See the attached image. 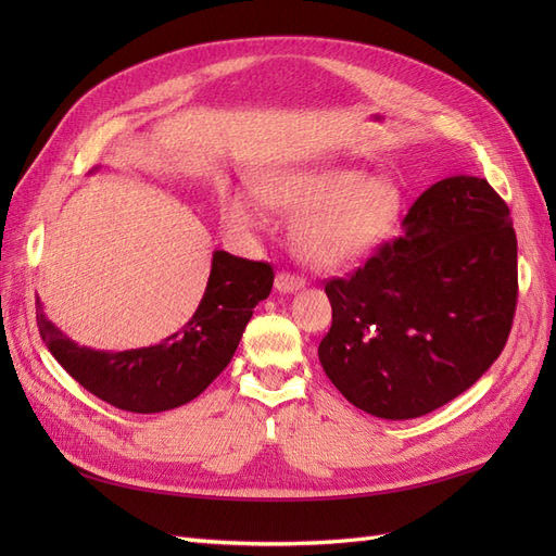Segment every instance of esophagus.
<instances>
[{"instance_id": "esophagus-1", "label": "esophagus", "mask_w": 556, "mask_h": 556, "mask_svg": "<svg viewBox=\"0 0 556 556\" xmlns=\"http://www.w3.org/2000/svg\"><path fill=\"white\" fill-rule=\"evenodd\" d=\"M306 285V280L296 276V274H290V271H278L276 276V290L280 294H290V292H296Z\"/></svg>"}]
</instances>
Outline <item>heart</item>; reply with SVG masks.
Segmentation results:
<instances>
[{"instance_id": "obj_1", "label": "heart", "mask_w": 556, "mask_h": 556, "mask_svg": "<svg viewBox=\"0 0 556 556\" xmlns=\"http://www.w3.org/2000/svg\"><path fill=\"white\" fill-rule=\"evenodd\" d=\"M262 197L268 206L294 215L296 255L325 271L374 255L394 237L403 213V190L394 178L333 164L266 176ZM264 201L250 190L229 192L223 201L227 229L241 239L264 229Z\"/></svg>"}]
</instances>
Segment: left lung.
<instances>
[{
  "instance_id": "obj_1",
  "label": "left lung",
  "mask_w": 556,
  "mask_h": 556,
  "mask_svg": "<svg viewBox=\"0 0 556 556\" xmlns=\"http://www.w3.org/2000/svg\"><path fill=\"white\" fill-rule=\"evenodd\" d=\"M319 364L352 406L413 419L466 392L506 348L517 308V237L490 182L439 180L403 233L325 285Z\"/></svg>"
}]
</instances>
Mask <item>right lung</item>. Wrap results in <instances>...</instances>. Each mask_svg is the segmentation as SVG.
Wrapping results in <instances>:
<instances>
[{
    "label": "right lung",
    "mask_w": 556,
    "mask_h": 556,
    "mask_svg": "<svg viewBox=\"0 0 556 556\" xmlns=\"http://www.w3.org/2000/svg\"><path fill=\"white\" fill-rule=\"evenodd\" d=\"M271 285V264L215 250L199 308L160 345L123 352L76 345L46 317L39 299L37 325L53 357L88 392L127 413H162L190 403L225 371Z\"/></svg>",
    "instance_id": "obj_1"
}]
</instances>
